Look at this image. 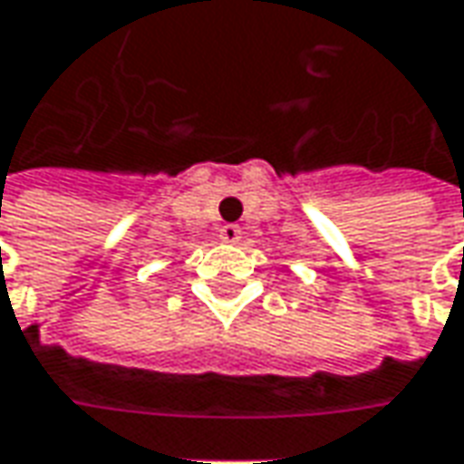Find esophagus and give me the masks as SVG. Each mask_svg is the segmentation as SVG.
I'll return each instance as SVG.
<instances>
[{
    "instance_id": "34e87169",
    "label": "esophagus",
    "mask_w": 464,
    "mask_h": 464,
    "mask_svg": "<svg viewBox=\"0 0 464 464\" xmlns=\"http://www.w3.org/2000/svg\"><path fill=\"white\" fill-rule=\"evenodd\" d=\"M219 240L224 242H240L242 240V229L237 224H224L219 229Z\"/></svg>"
}]
</instances>
